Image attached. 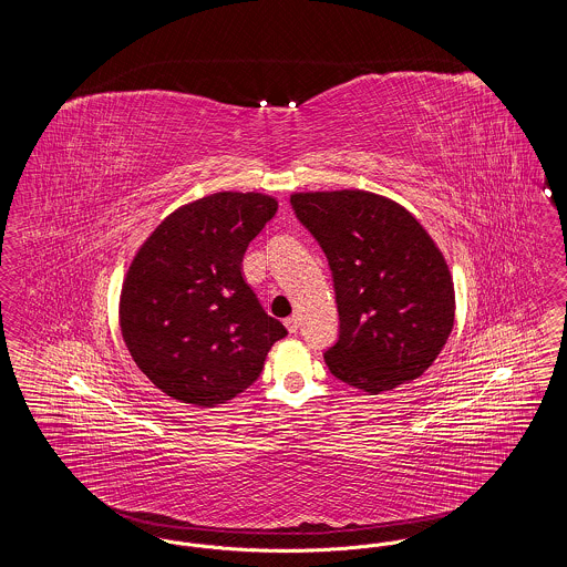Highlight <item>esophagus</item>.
Instances as JSON below:
<instances>
[{
    "instance_id": "obj_1",
    "label": "esophagus",
    "mask_w": 567,
    "mask_h": 567,
    "mask_svg": "<svg viewBox=\"0 0 567 567\" xmlns=\"http://www.w3.org/2000/svg\"><path fill=\"white\" fill-rule=\"evenodd\" d=\"M285 324H287L289 333H297V329H299V319H297V317H289V319L285 321Z\"/></svg>"
}]
</instances>
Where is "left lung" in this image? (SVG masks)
I'll return each mask as SVG.
<instances>
[{"label": "left lung", "instance_id": "8db88e82", "mask_svg": "<svg viewBox=\"0 0 567 567\" xmlns=\"http://www.w3.org/2000/svg\"><path fill=\"white\" fill-rule=\"evenodd\" d=\"M291 208L331 270L340 331L324 351L329 372L368 393L421 377L455 321L451 271L430 234L365 190L296 193Z\"/></svg>", "mask_w": 567, "mask_h": 567}]
</instances>
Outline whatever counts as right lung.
<instances>
[{"label":"right lung","mask_w":567,"mask_h":567,"mask_svg":"<svg viewBox=\"0 0 567 567\" xmlns=\"http://www.w3.org/2000/svg\"><path fill=\"white\" fill-rule=\"evenodd\" d=\"M276 210L261 193H215L167 216L135 255L121 293L123 340L165 395L225 404L287 336L243 276L248 244Z\"/></svg>","instance_id":"add662e5"}]
</instances>
